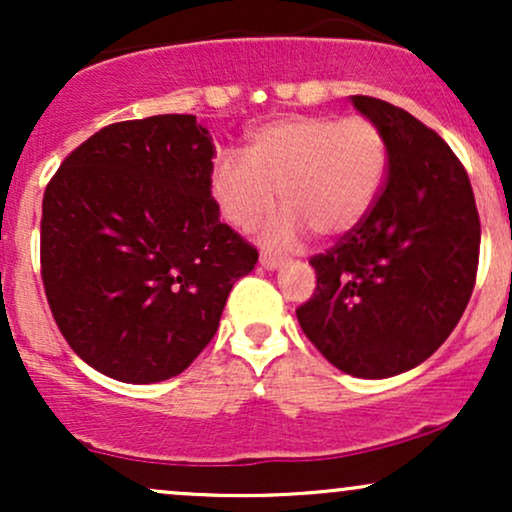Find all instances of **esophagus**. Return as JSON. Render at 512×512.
<instances>
[{
    "instance_id": "esophagus-1",
    "label": "esophagus",
    "mask_w": 512,
    "mask_h": 512,
    "mask_svg": "<svg viewBox=\"0 0 512 512\" xmlns=\"http://www.w3.org/2000/svg\"><path fill=\"white\" fill-rule=\"evenodd\" d=\"M281 260H284V257L276 255V252H272V250H262L260 252V264L264 269H276L281 264Z\"/></svg>"
}]
</instances>
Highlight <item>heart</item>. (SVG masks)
Segmentation results:
<instances>
[{"instance_id": "obj_1", "label": "heart", "mask_w": 512, "mask_h": 512, "mask_svg": "<svg viewBox=\"0 0 512 512\" xmlns=\"http://www.w3.org/2000/svg\"><path fill=\"white\" fill-rule=\"evenodd\" d=\"M387 175L383 127L366 115H289L248 134L245 156L223 151L209 173L211 195L231 226H255L281 190L286 211L269 223L272 243H289L305 226L339 238L361 226Z\"/></svg>"}]
</instances>
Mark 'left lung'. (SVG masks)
<instances>
[{
    "instance_id": "left-lung-1",
    "label": "left lung",
    "mask_w": 512,
    "mask_h": 512,
    "mask_svg": "<svg viewBox=\"0 0 512 512\" xmlns=\"http://www.w3.org/2000/svg\"><path fill=\"white\" fill-rule=\"evenodd\" d=\"M351 101L383 127L385 185L361 226L310 257L317 286L296 315L332 366L390 378L424 363L460 322L481 223L467 170L438 132L380 98Z\"/></svg>"
}]
</instances>
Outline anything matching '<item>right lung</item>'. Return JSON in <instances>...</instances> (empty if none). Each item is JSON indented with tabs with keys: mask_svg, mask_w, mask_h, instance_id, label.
<instances>
[{
	"mask_svg": "<svg viewBox=\"0 0 512 512\" xmlns=\"http://www.w3.org/2000/svg\"><path fill=\"white\" fill-rule=\"evenodd\" d=\"M195 115L103 127L43 197L40 276L67 344L122 383H161L211 342L257 248L219 219Z\"/></svg>",
	"mask_w": 512,
	"mask_h": 512,
	"instance_id": "right-lung-1",
	"label": "right lung"
}]
</instances>
